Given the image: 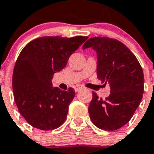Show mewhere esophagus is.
Masks as SVG:
<instances>
[{"label":"esophagus","instance_id":"34e87169","mask_svg":"<svg viewBox=\"0 0 154 154\" xmlns=\"http://www.w3.org/2000/svg\"><path fill=\"white\" fill-rule=\"evenodd\" d=\"M83 89V88H82V87H75V92H79V91H81V90Z\"/></svg>","mask_w":154,"mask_h":154}]
</instances>
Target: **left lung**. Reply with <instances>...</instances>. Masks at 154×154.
<instances>
[{
  "mask_svg": "<svg viewBox=\"0 0 154 154\" xmlns=\"http://www.w3.org/2000/svg\"><path fill=\"white\" fill-rule=\"evenodd\" d=\"M88 48L97 53V77L110 87V94L106 99L92 93L88 107L90 118L101 130H116L130 121L141 103L143 71L130 49L115 39L91 38L83 49Z\"/></svg>",
  "mask_w": 154,
  "mask_h": 154,
  "instance_id": "obj_1",
  "label": "left lung"
}]
</instances>
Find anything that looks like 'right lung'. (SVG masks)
<instances>
[{
  "instance_id": "right-lung-1",
  "label": "right lung",
  "mask_w": 154,
  "mask_h": 154,
  "mask_svg": "<svg viewBox=\"0 0 154 154\" xmlns=\"http://www.w3.org/2000/svg\"><path fill=\"white\" fill-rule=\"evenodd\" d=\"M87 36H44L24 47L17 58L13 75L15 103L20 113L33 127L51 130L67 118L75 91L52 87L54 74L62 71L68 59Z\"/></svg>"
}]
</instances>
